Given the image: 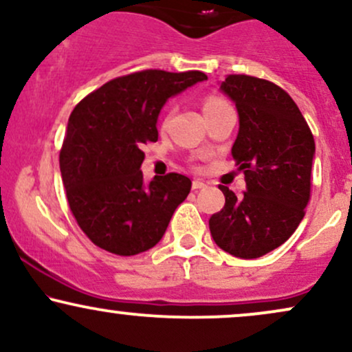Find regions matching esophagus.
Masks as SVG:
<instances>
[{"label":"esophagus","mask_w":352,"mask_h":352,"mask_svg":"<svg viewBox=\"0 0 352 352\" xmlns=\"http://www.w3.org/2000/svg\"><path fill=\"white\" fill-rule=\"evenodd\" d=\"M207 187V185H205V182H201V180H193L192 182V188L193 190H200V188H205Z\"/></svg>","instance_id":"1"}]
</instances>
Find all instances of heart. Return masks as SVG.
Masks as SVG:
<instances>
[{"instance_id":"heart-1","label":"heart","mask_w":352,"mask_h":352,"mask_svg":"<svg viewBox=\"0 0 352 352\" xmlns=\"http://www.w3.org/2000/svg\"><path fill=\"white\" fill-rule=\"evenodd\" d=\"M223 102H225V100L220 99V98H207V99H205V102H204V112H207V111H210V109L220 106V104H223Z\"/></svg>"}]
</instances>
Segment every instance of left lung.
Wrapping results in <instances>:
<instances>
[{
  "instance_id": "1",
  "label": "left lung",
  "mask_w": 352,
  "mask_h": 352,
  "mask_svg": "<svg viewBox=\"0 0 352 352\" xmlns=\"http://www.w3.org/2000/svg\"><path fill=\"white\" fill-rule=\"evenodd\" d=\"M235 102L240 131L232 155L246 192L220 190L225 207L210 217V233L238 258H260L285 243L311 199L314 139L286 91L266 79L230 74L220 86Z\"/></svg>"
}]
</instances>
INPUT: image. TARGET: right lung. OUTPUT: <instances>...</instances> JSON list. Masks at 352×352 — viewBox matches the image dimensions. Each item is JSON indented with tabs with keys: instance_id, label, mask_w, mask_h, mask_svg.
<instances>
[{
	"instance_id": "1",
	"label": "right lung",
	"mask_w": 352,
	"mask_h": 352,
	"mask_svg": "<svg viewBox=\"0 0 352 352\" xmlns=\"http://www.w3.org/2000/svg\"><path fill=\"white\" fill-rule=\"evenodd\" d=\"M205 79L200 71L132 72L109 80L71 112L60 177L72 215L99 248L132 256L164 236L192 180L172 172L145 184L142 145L159 139L165 100Z\"/></svg>"
}]
</instances>
